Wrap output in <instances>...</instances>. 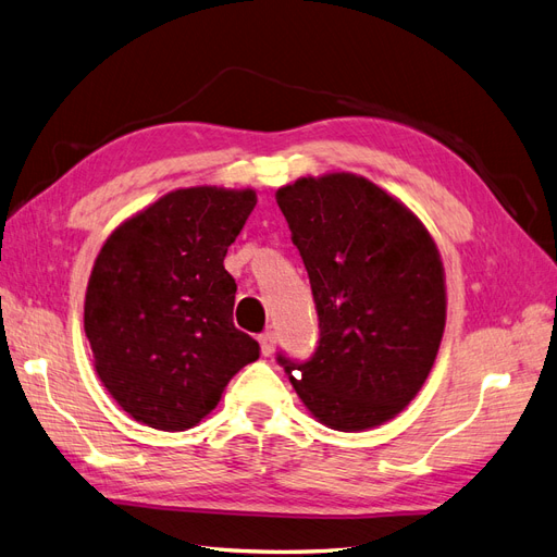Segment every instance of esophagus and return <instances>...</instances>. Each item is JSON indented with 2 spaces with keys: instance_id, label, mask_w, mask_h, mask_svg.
<instances>
[{
  "instance_id": "esophagus-1",
  "label": "esophagus",
  "mask_w": 557,
  "mask_h": 557,
  "mask_svg": "<svg viewBox=\"0 0 557 557\" xmlns=\"http://www.w3.org/2000/svg\"><path fill=\"white\" fill-rule=\"evenodd\" d=\"M276 346V336L272 330H267L260 334V348H262V356H272Z\"/></svg>"
}]
</instances>
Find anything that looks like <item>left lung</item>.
<instances>
[{"label":"left lung","instance_id":"8db88e82","mask_svg":"<svg viewBox=\"0 0 557 557\" xmlns=\"http://www.w3.org/2000/svg\"><path fill=\"white\" fill-rule=\"evenodd\" d=\"M276 201L309 272L320 339L278 364L320 423L362 432L423 387L446 325L444 264L418 218L356 174L299 178Z\"/></svg>","mask_w":557,"mask_h":557}]
</instances>
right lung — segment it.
Returning a JSON list of instances; mask_svg holds the SVG:
<instances>
[{
    "label": "right lung",
    "instance_id": "obj_1",
    "mask_svg": "<svg viewBox=\"0 0 557 557\" xmlns=\"http://www.w3.org/2000/svg\"><path fill=\"white\" fill-rule=\"evenodd\" d=\"M256 201L250 188L174 190L99 250L83 323L97 376L139 423L190 430L260 358L232 323L237 283L223 264Z\"/></svg>",
    "mask_w": 557,
    "mask_h": 557
}]
</instances>
